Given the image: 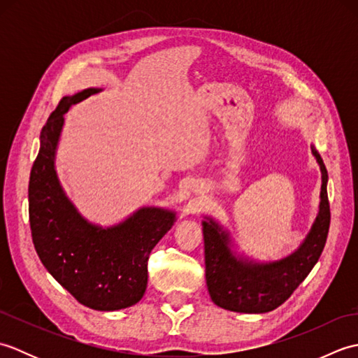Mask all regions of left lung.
Returning <instances> with one entry per match:
<instances>
[{
  "mask_svg": "<svg viewBox=\"0 0 358 358\" xmlns=\"http://www.w3.org/2000/svg\"><path fill=\"white\" fill-rule=\"evenodd\" d=\"M313 154L322 171L320 209L305 241L291 255L269 263L237 257L231 249L229 234L215 220L203 222L206 285L217 306L245 314L269 313L283 305L313 271L323 252L331 223L328 172L314 148Z\"/></svg>",
  "mask_w": 358,
  "mask_h": 358,
  "instance_id": "8db88e82",
  "label": "left lung"
}]
</instances>
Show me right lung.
<instances>
[{
	"mask_svg": "<svg viewBox=\"0 0 358 358\" xmlns=\"http://www.w3.org/2000/svg\"><path fill=\"white\" fill-rule=\"evenodd\" d=\"M100 90L64 96L43 126L29 180V220L35 250L50 275L81 305L118 310L143 299L150 250L177 217L167 209L141 208L120 224L101 227L83 218L66 196L55 171L64 113Z\"/></svg>",
	"mask_w": 358,
	"mask_h": 358,
	"instance_id": "right-lung-1",
	"label": "right lung"
}]
</instances>
